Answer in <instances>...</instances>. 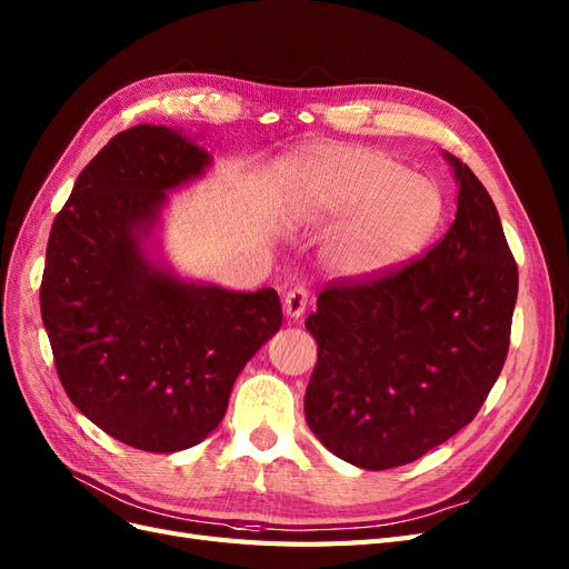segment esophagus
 I'll use <instances>...</instances> for the list:
<instances>
[{
    "label": "esophagus",
    "instance_id": "obj_1",
    "mask_svg": "<svg viewBox=\"0 0 569 569\" xmlns=\"http://www.w3.org/2000/svg\"><path fill=\"white\" fill-rule=\"evenodd\" d=\"M308 301H310V293H308L303 287L289 289L287 297H284V312H287V318L299 320V318L303 316V310H306Z\"/></svg>",
    "mask_w": 569,
    "mask_h": 569
}]
</instances>
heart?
Masks as SVG:
<instances>
[{"mask_svg": "<svg viewBox=\"0 0 569 569\" xmlns=\"http://www.w3.org/2000/svg\"><path fill=\"white\" fill-rule=\"evenodd\" d=\"M293 209L303 223L341 224L322 251L343 280H369L398 268L430 240L442 217L433 181L409 173L381 150L325 146L299 158Z\"/></svg>", "mask_w": 569, "mask_h": 569, "instance_id": "1", "label": "heart"}]
</instances>
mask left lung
I'll return each instance as SVG.
<instances>
[{"label":"left lung","instance_id":"left-lung-1","mask_svg":"<svg viewBox=\"0 0 569 569\" xmlns=\"http://www.w3.org/2000/svg\"><path fill=\"white\" fill-rule=\"evenodd\" d=\"M457 219L423 259L369 280H337L306 329L318 362L306 421L339 459L386 471L471 423L511 343L518 266L478 176L445 152Z\"/></svg>","mask_w":569,"mask_h":569}]
</instances>
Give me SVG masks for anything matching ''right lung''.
Returning a JSON list of instances; mask_svg holds the SVG:
<instances>
[{
	"instance_id": "add662e5",
	"label": "right lung",
	"mask_w": 569,
	"mask_h": 569,
	"mask_svg": "<svg viewBox=\"0 0 569 569\" xmlns=\"http://www.w3.org/2000/svg\"><path fill=\"white\" fill-rule=\"evenodd\" d=\"M209 164L181 131L136 124L77 176L49 234L39 306L58 379L89 421L143 452L202 442L282 325L276 289L188 282L148 259L167 190Z\"/></svg>"
}]
</instances>
